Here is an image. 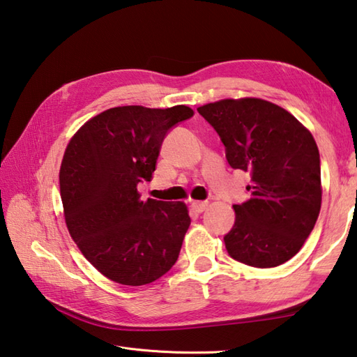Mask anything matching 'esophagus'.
Listing matches in <instances>:
<instances>
[{
    "instance_id": "34e87169",
    "label": "esophagus",
    "mask_w": 357,
    "mask_h": 357,
    "mask_svg": "<svg viewBox=\"0 0 357 357\" xmlns=\"http://www.w3.org/2000/svg\"><path fill=\"white\" fill-rule=\"evenodd\" d=\"M207 206H208L207 201H193L192 204H190L192 211L197 212V213H202V212H204L206 208H207Z\"/></svg>"
}]
</instances>
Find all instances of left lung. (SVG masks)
Listing matches in <instances>:
<instances>
[{
  "mask_svg": "<svg viewBox=\"0 0 357 357\" xmlns=\"http://www.w3.org/2000/svg\"><path fill=\"white\" fill-rule=\"evenodd\" d=\"M198 113L218 132L229 165L252 179L250 199L234 204L227 254L254 268L288 261L310 236L322 202L312 135L288 111L261 99H226Z\"/></svg>",
  "mask_w": 357,
  "mask_h": 357,
  "instance_id": "obj_1",
  "label": "left lung"
}]
</instances>
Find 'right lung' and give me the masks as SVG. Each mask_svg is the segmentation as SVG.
<instances>
[{
    "mask_svg": "<svg viewBox=\"0 0 357 357\" xmlns=\"http://www.w3.org/2000/svg\"><path fill=\"white\" fill-rule=\"evenodd\" d=\"M193 109L137 105L103 111L68 144L60 169L65 221L77 246L109 280L149 284L179 257L190 216L183 202L142 201L165 136Z\"/></svg>",
    "mask_w": 357,
    "mask_h": 357,
    "instance_id": "right-lung-1",
    "label": "right lung"
}]
</instances>
